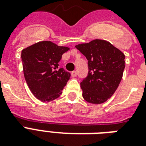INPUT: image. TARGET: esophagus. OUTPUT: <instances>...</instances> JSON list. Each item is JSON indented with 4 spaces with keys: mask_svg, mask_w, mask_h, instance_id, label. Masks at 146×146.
<instances>
[{
    "mask_svg": "<svg viewBox=\"0 0 146 146\" xmlns=\"http://www.w3.org/2000/svg\"><path fill=\"white\" fill-rule=\"evenodd\" d=\"M71 75H72V76H73V77H75V76H77V72H76V70L73 71V72L71 73Z\"/></svg>",
    "mask_w": 146,
    "mask_h": 146,
    "instance_id": "34e87169",
    "label": "esophagus"
}]
</instances>
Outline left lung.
<instances>
[{
    "instance_id": "left-lung-1",
    "label": "left lung",
    "mask_w": 146,
    "mask_h": 146,
    "mask_svg": "<svg viewBox=\"0 0 146 146\" xmlns=\"http://www.w3.org/2000/svg\"><path fill=\"white\" fill-rule=\"evenodd\" d=\"M76 48L88 60V76L80 83L82 97L92 104L104 103L113 96L121 81L124 54L102 39L80 44Z\"/></svg>"
}]
</instances>
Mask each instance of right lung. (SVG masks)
<instances>
[{
	"instance_id": "right-lung-1",
	"label": "right lung",
	"mask_w": 146,
	"mask_h": 146,
	"mask_svg": "<svg viewBox=\"0 0 146 146\" xmlns=\"http://www.w3.org/2000/svg\"><path fill=\"white\" fill-rule=\"evenodd\" d=\"M69 48L43 41L22 50L21 58L25 80L36 98L50 102L61 94L70 73L59 68V61Z\"/></svg>"
}]
</instances>
